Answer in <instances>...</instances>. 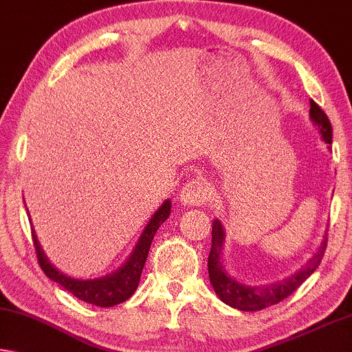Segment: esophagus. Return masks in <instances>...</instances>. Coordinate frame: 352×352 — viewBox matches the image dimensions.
<instances>
[{
  "instance_id": "esophagus-1",
  "label": "esophagus",
  "mask_w": 352,
  "mask_h": 352,
  "mask_svg": "<svg viewBox=\"0 0 352 352\" xmlns=\"http://www.w3.org/2000/svg\"><path fill=\"white\" fill-rule=\"evenodd\" d=\"M179 199L184 206H188V208L201 206V204L208 203L210 199V190L203 181L192 179L182 187V190L179 193Z\"/></svg>"
}]
</instances>
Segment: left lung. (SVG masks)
I'll return each instance as SVG.
<instances>
[{
  "label": "left lung",
  "instance_id": "left-lung-1",
  "mask_svg": "<svg viewBox=\"0 0 352 352\" xmlns=\"http://www.w3.org/2000/svg\"><path fill=\"white\" fill-rule=\"evenodd\" d=\"M310 118L316 124L318 129H320L324 142L327 144H332V124L329 121V118L322 108L313 99L310 100ZM221 245H223V228H221V223L219 220H214L212 244H210L208 256V272L210 285H212L214 291L217 293L221 302H225L226 305L242 311H256L278 304V302L286 299V297L293 294L315 272L316 267L320 266L324 252H326L327 236L324 237L320 252L307 263L305 267H302L299 272L291 275L289 278L283 280V282L267 286H247L236 282L234 278H231L225 272L223 266H221Z\"/></svg>",
  "mask_w": 352,
  "mask_h": 352
}]
</instances>
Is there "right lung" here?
<instances>
[{
    "label": "right lung",
    "instance_id": "add662e5",
    "mask_svg": "<svg viewBox=\"0 0 352 352\" xmlns=\"http://www.w3.org/2000/svg\"><path fill=\"white\" fill-rule=\"evenodd\" d=\"M171 209V203L165 201L157 212L154 214V217L146 226L142 239H140L137 248H135L133 255L129 259L126 266L118 270L113 275H108L105 278L100 280H75L70 278L63 272H59L56 267H53L50 261L42 252L39 242L36 239L34 230H31L32 236V245L36 248V258L39 263L41 269L44 270V274L48 278H52L53 282H56L63 286L64 289H67L69 293H72L75 297H78L80 300L88 302L97 307H113L121 304V302L127 300L131 297L135 289H137L140 275L143 272L146 258H148L151 242L154 239L155 231L159 230V226L168 219Z\"/></svg>",
    "mask_w": 352,
    "mask_h": 352
}]
</instances>
